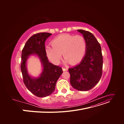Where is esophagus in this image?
I'll list each match as a JSON object with an SVG mask.
<instances>
[{"instance_id": "obj_1", "label": "esophagus", "mask_w": 124, "mask_h": 124, "mask_svg": "<svg viewBox=\"0 0 124 124\" xmlns=\"http://www.w3.org/2000/svg\"><path fill=\"white\" fill-rule=\"evenodd\" d=\"M62 69L63 70V71H66L68 70V69L66 68H62Z\"/></svg>"}]
</instances>
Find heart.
Listing matches in <instances>:
<instances>
[{
  "mask_svg": "<svg viewBox=\"0 0 124 124\" xmlns=\"http://www.w3.org/2000/svg\"><path fill=\"white\" fill-rule=\"evenodd\" d=\"M52 45L46 46V51L48 58L55 65L61 61L62 54L65 63L77 64L83 59L86 50V41L80 35H62L52 41Z\"/></svg>",
  "mask_w": 124,
  "mask_h": 124,
  "instance_id": "1",
  "label": "heart"
}]
</instances>
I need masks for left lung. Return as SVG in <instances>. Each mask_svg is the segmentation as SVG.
<instances>
[{
	"label": "left lung",
	"instance_id": "8db88e82",
	"mask_svg": "<svg viewBox=\"0 0 124 124\" xmlns=\"http://www.w3.org/2000/svg\"><path fill=\"white\" fill-rule=\"evenodd\" d=\"M77 31L83 36L86 43V50L80 62L69 69L70 81L74 89L87 91L98 83L102 76V52L100 44L93 33L83 29Z\"/></svg>",
	"mask_w": 124,
	"mask_h": 124
}]
</instances>
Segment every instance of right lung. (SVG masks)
<instances>
[{
	"label": "right lung",
	"instance_id": "1",
	"mask_svg": "<svg viewBox=\"0 0 124 124\" xmlns=\"http://www.w3.org/2000/svg\"><path fill=\"white\" fill-rule=\"evenodd\" d=\"M51 35L47 32L33 35L26 42L22 52L21 69L24 83L30 92L38 97L52 94L62 73L61 67L49 62L46 56L45 42ZM31 55L37 56L40 61L42 72L38 77H32L28 72L27 61Z\"/></svg>",
	"mask_w": 124,
	"mask_h": 124
}]
</instances>
